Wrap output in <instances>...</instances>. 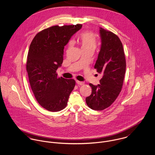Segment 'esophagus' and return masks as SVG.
<instances>
[{
	"label": "esophagus",
	"mask_w": 155,
	"mask_h": 155,
	"mask_svg": "<svg viewBox=\"0 0 155 155\" xmlns=\"http://www.w3.org/2000/svg\"><path fill=\"white\" fill-rule=\"evenodd\" d=\"M76 83L78 85H83L84 84V83L83 82H81L79 81H76Z\"/></svg>",
	"instance_id": "esophagus-1"
}]
</instances>
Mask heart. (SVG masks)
<instances>
[{"instance_id": "obj_1", "label": "heart", "mask_w": 155, "mask_h": 155, "mask_svg": "<svg viewBox=\"0 0 155 155\" xmlns=\"http://www.w3.org/2000/svg\"><path fill=\"white\" fill-rule=\"evenodd\" d=\"M79 39L82 50H95L97 46V39L93 33L84 31L81 34ZM71 45L72 42H70L68 44V46L70 47Z\"/></svg>"}]
</instances>
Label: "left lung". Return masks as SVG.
Listing matches in <instances>:
<instances>
[{"label": "left lung", "instance_id": "obj_1", "mask_svg": "<svg viewBox=\"0 0 155 155\" xmlns=\"http://www.w3.org/2000/svg\"><path fill=\"white\" fill-rule=\"evenodd\" d=\"M100 35L101 45L94 68L103 77L100 84H89L92 92L86 98L87 106L94 110H103L116 100L121 91L126 70L123 45L118 36L101 27Z\"/></svg>", "mask_w": 155, "mask_h": 155}]
</instances>
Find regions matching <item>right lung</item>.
Listing matches in <instances>:
<instances>
[{
    "instance_id": "right-lung-1",
    "label": "right lung",
    "mask_w": 155,
    "mask_h": 155,
    "mask_svg": "<svg viewBox=\"0 0 155 155\" xmlns=\"http://www.w3.org/2000/svg\"><path fill=\"white\" fill-rule=\"evenodd\" d=\"M82 27H49L38 33L30 45L26 64L29 82L36 100L47 110L64 109L75 86L74 79L57 78L56 70L63 63L64 46Z\"/></svg>"
}]
</instances>
